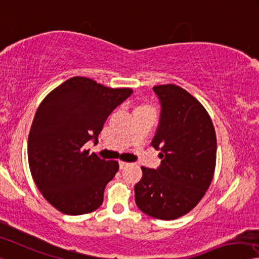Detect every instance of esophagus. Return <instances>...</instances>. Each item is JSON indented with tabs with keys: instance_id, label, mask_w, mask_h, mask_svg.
<instances>
[{
	"instance_id": "obj_1",
	"label": "esophagus",
	"mask_w": 259,
	"mask_h": 259,
	"mask_svg": "<svg viewBox=\"0 0 259 259\" xmlns=\"http://www.w3.org/2000/svg\"><path fill=\"white\" fill-rule=\"evenodd\" d=\"M129 163L128 162H125V161H120V168L121 169H123V168H125L126 166H128Z\"/></svg>"
}]
</instances>
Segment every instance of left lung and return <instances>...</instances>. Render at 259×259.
<instances>
[{
	"label": "left lung",
	"mask_w": 259,
	"mask_h": 259,
	"mask_svg": "<svg viewBox=\"0 0 259 259\" xmlns=\"http://www.w3.org/2000/svg\"><path fill=\"white\" fill-rule=\"evenodd\" d=\"M161 114L151 145L160 150L157 169L142 166L135 186L138 208L160 220L190 212L210 187L215 169L217 137L207 110L186 90L174 84L153 88Z\"/></svg>",
	"instance_id": "8db88e82"
}]
</instances>
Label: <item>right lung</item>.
Wrapping results in <instances>:
<instances>
[{
    "label": "right lung",
    "mask_w": 259,
    "mask_h": 259,
    "mask_svg": "<svg viewBox=\"0 0 259 259\" xmlns=\"http://www.w3.org/2000/svg\"><path fill=\"white\" fill-rule=\"evenodd\" d=\"M133 90L112 89L88 77H71L41 101L27 141L31 175L45 199L69 215L96 211L107 183L118 170L116 160L90 153L105 121Z\"/></svg>",
    "instance_id": "obj_1"
}]
</instances>
